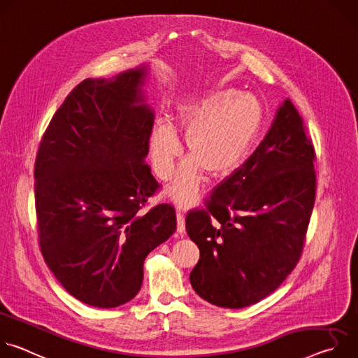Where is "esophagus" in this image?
I'll return each mask as SVG.
<instances>
[{
	"mask_svg": "<svg viewBox=\"0 0 358 358\" xmlns=\"http://www.w3.org/2000/svg\"><path fill=\"white\" fill-rule=\"evenodd\" d=\"M177 232L181 236L185 234V220H184V215L180 211L177 213Z\"/></svg>",
	"mask_w": 358,
	"mask_h": 358,
	"instance_id": "34e87169",
	"label": "esophagus"
}]
</instances>
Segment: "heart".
Instances as JSON below:
<instances>
[{"label":"heart","mask_w":358,"mask_h":358,"mask_svg":"<svg viewBox=\"0 0 358 358\" xmlns=\"http://www.w3.org/2000/svg\"><path fill=\"white\" fill-rule=\"evenodd\" d=\"M178 124L187 134L188 157L180 167L169 194L180 207H191L199 196L203 171L225 178L242 169L258 144L264 124L261 101L235 89L208 93L178 109ZM150 155L156 174L169 181L174 176L181 144L173 124L164 119L152 127Z\"/></svg>","instance_id":"b5f03b06"}]
</instances>
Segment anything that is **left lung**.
Segmentation results:
<instances>
[{
    "label": "left lung",
    "instance_id": "1",
    "mask_svg": "<svg viewBox=\"0 0 358 358\" xmlns=\"http://www.w3.org/2000/svg\"><path fill=\"white\" fill-rule=\"evenodd\" d=\"M315 148L286 99L246 164L185 217L199 248L189 282L211 304L242 309L275 292L297 265L316 198Z\"/></svg>",
    "mask_w": 358,
    "mask_h": 358
}]
</instances>
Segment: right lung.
Returning <instances> with one entry per match:
<instances>
[{"mask_svg": "<svg viewBox=\"0 0 358 358\" xmlns=\"http://www.w3.org/2000/svg\"><path fill=\"white\" fill-rule=\"evenodd\" d=\"M147 66L85 79L46 127L35 160L42 257L59 283L93 308H117L143 283L147 255L176 231V210L143 211L160 184L145 164L155 112Z\"/></svg>", "mask_w": 358, "mask_h": 358, "instance_id": "1", "label": "right lung"}]
</instances>
